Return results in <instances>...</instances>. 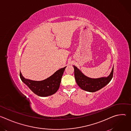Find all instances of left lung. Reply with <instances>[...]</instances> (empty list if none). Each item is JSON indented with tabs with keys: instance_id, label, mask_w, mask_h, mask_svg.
<instances>
[{
	"instance_id": "obj_1",
	"label": "left lung",
	"mask_w": 131,
	"mask_h": 131,
	"mask_svg": "<svg viewBox=\"0 0 131 131\" xmlns=\"http://www.w3.org/2000/svg\"><path fill=\"white\" fill-rule=\"evenodd\" d=\"M73 66L74 77L77 84L81 89L88 92H94L100 90L106 86L113 77L114 67L108 77L94 79L86 77L77 67Z\"/></svg>"
}]
</instances>
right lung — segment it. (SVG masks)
<instances>
[{
    "label": "right lung",
    "mask_w": 131,
    "mask_h": 131,
    "mask_svg": "<svg viewBox=\"0 0 131 131\" xmlns=\"http://www.w3.org/2000/svg\"><path fill=\"white\" fill-rule=\"evenodd\" d=\"M66 67L60 69L52 76L42 81H34L25 79L21 72L20 76L21 80L35 94L41 97H46L53 95L59 90Z\"/></svg>",
    "instance_id": "add662e5"
}]
</instances>
